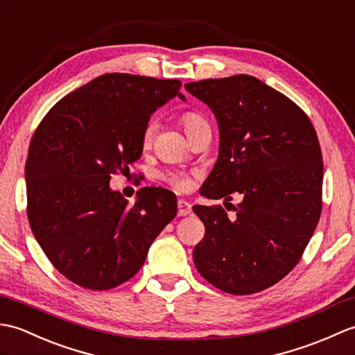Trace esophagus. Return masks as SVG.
Here are the masks:
<instances>
[{
	"label": "esophagus",
	"instance_id": "obj_1",
	"mask_svg": "<svg viewBox=\"0 0 355 355\" xmlns=\"http://www.w3.org/2000/svg\"><path fill=\"white\" fill-rule=\"evenodd\" d=\"M193 212V208H191V203L187 202L184 199H179L178 200V216L179 217H185V216H190Z\"/></svg>",
	"mask_w": 355,
	"mask_h": 355
}]
</instances>
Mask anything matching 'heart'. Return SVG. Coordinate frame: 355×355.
<instances>
[{
	"label": "heart",
	"instance_id": "obj_1",
	"mask_svg": "<svg viewBox=\"0 0 355 355\" xmlns=\"http://www.w3.org/2000/svg\"><path fill=\"white\" fill-rule=\"evenodd\" d=\"M180 121H182L184 129L187 132V135L190 137V139L196 135V133H199L200 130L209 128L207 120H205V118L198 112H185L182 115V118H180ZM155 132H156V121L150 120L146 124L144 132H143V143L144 144L152 143V139L155 137ZM164 178L173 188H176V190H179V191L190 190V187L193 185L191 178L185 175V173H180V171H170Z\"/></svg>",
	"mask_w": 355,
	"mask_h": 355
}]
</instances>
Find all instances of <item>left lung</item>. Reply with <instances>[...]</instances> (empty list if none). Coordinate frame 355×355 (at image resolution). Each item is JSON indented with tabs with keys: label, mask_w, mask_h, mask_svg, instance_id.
Segmentation results:
<instances>
[{
	"label": "left lung",
	"mask_w": 355,
	"mask_h": 355,
	"mask_svg": "<svg viewBox=\"0 0 355 355\" xmlns=\"http://www.w3.org/2000/svg\"><path fill=\"white\" fill-rule=\"evenodd\" d=\"M185 89L209 106L220 132L200 194L243 198L234 218L222 207H193L205 225L196 269L226 293H257L293 269L318 226L324 162L316 130L301 107L257 77L207 78Z\"/></svg>",
	"instance_id": "left-lung-1"
}]
</instances>
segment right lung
<instances>
[{"instance_id": "add662e5", "label": "right lung", "mask_w": 355, "mask_h": 355, "mask_svg": "<svg viewBox=\"0 0 355 355\" xmlns=\"http://www.w3.org/2000/svg\"><path fill=\"white\" fill-rule=\"evenodd\" d=\"M179 80L111 73L59 100L31 138L26 162L31 231L51 264L91 290L123 284L178 212L176 196L141 188L129 205L109 187L143 153L157 107L180 94Z\"/></svg>"}]
</instances>
